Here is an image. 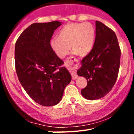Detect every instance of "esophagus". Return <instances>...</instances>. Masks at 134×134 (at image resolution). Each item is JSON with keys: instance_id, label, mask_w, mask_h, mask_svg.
I'll return each instance as SVG.
<instances>
[{"instance_id": "obj_1", "label": "esophagus", "mask_w": 134, "mask_h": 134, "mask_svg": "<svg viewBox=\"0 0 134 134\" xmlns=\"http://www.w3.org/2000/svg\"><path fill=\"white\" fill-rule=\"evenodd\" d=\"M65 65L70 70V72L72 75V79H76L77 78V75L76 72V69L78 67V65H79L77 60L73 57H70L65 62Z\"/></svg>"}]
</instances>
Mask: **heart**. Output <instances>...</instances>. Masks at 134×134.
Masks as SVG:
<instances>
[{"label": "heart", "instance_id": "1", "mask_svg": "<svg viewBox=\"0 0 134 134\" xmlns=\"http://www.w3.org/2000/svg\"><path fill=\"white\" fill-rule=\"evenodd\" d=\"M95 36V28L91 23H69L60 30L58 38L52 39L50 44L60 58L68 54L70 47L77 54L85 56L93 49Z\"/></svg>", "mask_w": 134, "mask_h": 134}]
</instances>
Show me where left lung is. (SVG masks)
<instances>
[{"label":"left lung","instance_id":"8db88e82","mask_svg":"<svg viewBox=\"0 0 134 134\" xmlns=\"http://www.w3.org/2000/svg\"><path fill=\"white\" fill-rule=\"evenodd\" d=\"M121 51L116 34L100 21H96L93 49L81 60L77 73L87 79L81 94L89 100L100 99L115 85L120 64Z\"/></svg>","mask_w":134,"mask_h":134}]
</instances>
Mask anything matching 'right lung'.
Returning a JSON list of instances; mask_svg holds the SVG:
<instances>
[{
    "mask_svg": "<svg viewBox=\"0 0 134 134\" xmlns=\"http://www.w3.org/2000/svg\"><path fill=\"white\" fill-rule=\"evenodd\" d=\"M61 24L57 21L33 23L21 34L15 45L19 82L30 98L44 107L57 104L72 79L50 45L54 31Z\"/></svg>",
    "mask_w": 134,
    "mask_h": 134,
    "instance_id": "add662e5",
    "label": "right lung"
}]
</instances>
